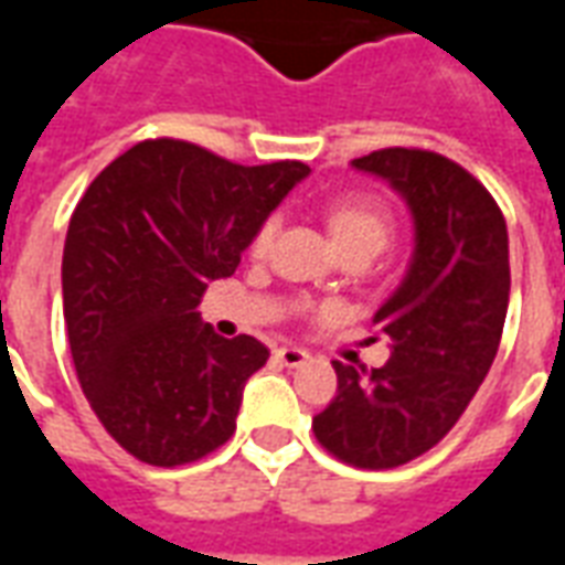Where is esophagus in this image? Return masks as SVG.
I'll return each mask as SVG.
<instances>
[{
    "label": "esophagus",
    "mask_w": 565,
    "mask_h": 565,
    "mask_svg": "<svg viewBox=\"0 0 565 565\" xmlns=\"http://www.w3.org/2000/svg\"><path fill=\"white\" fill-rule=\"evenodd\" d=\"M275 356H278V360H281L287 369L306 366L308 363V351H302V348H278V351H275Z\"/></svg>",
    "instance_id": "esophagus-1"
}]
</instances>
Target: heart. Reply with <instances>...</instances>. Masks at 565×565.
Wrapping results in <instances>:
<instances>
[{
  "label": "heart",
  "instance_id": "1",
  "mask_svg": "<svg viewBox=\"0 0 565 565\" xmlns=\"http://www.w3.org/2000/svg\"><path fill=\"white\" fill-rule=\"evenodd\" d=\"M327 223H330V233L335 238L339 250L348 247H375L381 250L387 235H391V214L387 209L369 196H342L335 199L327 211ZM278 230L275 217H266L259 223L257 233L250 238V250L254 254H266Z\"/></svg>",
  "mask_w": 565,
  "mask_h": 565
}]
</instances>
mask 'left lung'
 Instances as JSON below:
<instances>
[{
	"label": "left lung",
	"mask_w": 565,
	"mask_h": 565,
	"mask_svg": "<svg viewBox=\"0 0 565 565\" xmlns=\"http://www.w3.org/2000/svg\"><path fill=\"white\" fill-rule=\"evenodd\" d=\"M351 166L403 196L415 250L372 318L391 360L372 372L332 360L339 391L311 426L342 462L393 469L448 436L493 366L509 311V230L493 196L441 153L384 148Z\"/></svg>",
	"instance_id": "obj_1"
}]
</instances>
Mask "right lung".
<instances>
[{"label":"right lung","mask_w":565,"mask_h":565,"mask_svg":"<svg viewBox=\"0 0 565 565\" xmlns=\"http://www.w3.org/2000/svg\"><path fill=\"white\" fill-rule=\"evenodd\" d=\"M306 162L238 166L178 139L139 141L81 196L63 247V318L87 403L120 448L184 466L235 433L269 348L199 315Z\"/></svg>","instance_id":"add662e5"}]
</instances>
